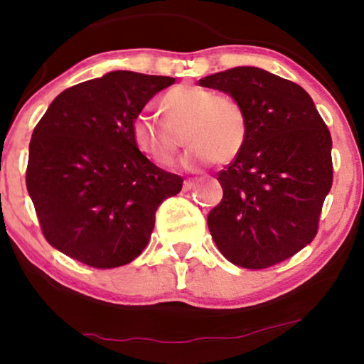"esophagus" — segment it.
Segmentation results:
<instances>
[{"label": "esophagus", "instance_id": "34e87169", "mask_svg": "<svg viewBox=\"0 0 364 364\" xmlns=\"http://www.w3.org/2000/svg\"><path fill=\"white\" fill-rule=\"evenodd\" d=\"M193 183H196V181H193V178H187L186 182H183V191H191V188L193 187Z\"/></svg>", "mask_w": 364, "mask_h": 364}]
</instances>
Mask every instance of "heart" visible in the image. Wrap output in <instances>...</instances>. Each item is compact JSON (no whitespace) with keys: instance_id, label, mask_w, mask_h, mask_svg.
<instances>
[{"instance_id":"heart-1","label":"heart","mask_w":364,"mask_h":364,"mask_svg":"<svg viewBox=\"0 0 364 364\" xmlns=\"http://www.w3.org/2000/svg\"><path fill=\"white\" fill-rule=\"evenodd\" d=\"M159 109L164 122L139 114L131 124L134 146L157 166H172L182 134L191 146L183 157L188 168H197L210 161L227 164L245 147L247 112L230 94L178 84L164 94Z\"/></svg>"}]
</instances>
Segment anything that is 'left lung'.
Segmentation results:
<instances>
[{
  "instance_id": "1",
  "label": "left lung",
  "mask_w": 364,
  "mask_h": 364,
  "mask_svg": "<svg viewBox=\"0 0 364 364\" xmlns=\"http://www.w3.org/2000/svg\"><path fill=\"white\" fill-rule=\"evenodd\" d=\"M198 84L230 94L248 119L245 147L217 173L223 197L208 230L233 265H277L316 237L333 183L330 131L305 89L265 69L232 68Z\"/></svg>"
}]
</instances>
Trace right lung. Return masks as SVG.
<instances>
[{"label": "right lung", "instance_id": "obj_1", "mask_svg": "<svg viewBox=\"0 0 364 364\" xmlns=\"http://www.w3.org/2000/svg\"><path fill=\"white\" fill-rule=\"evenodd\" d=\"M176 79L112 71L51 102L29 142L26 187L49 245L94 268L131 263L183 178L132 142L131 124Z\"/></svg>", "mask_w": 364, "mask_h": 364}]
</instances>
